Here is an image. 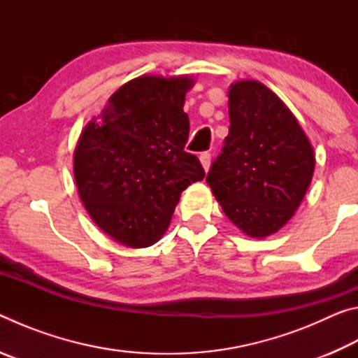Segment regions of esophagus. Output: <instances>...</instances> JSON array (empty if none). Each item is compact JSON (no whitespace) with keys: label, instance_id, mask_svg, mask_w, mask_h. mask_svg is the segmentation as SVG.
Masks as SVG:
<instances>
[{"label":"esophagus","instance_id":"1","mask_svg":"<svg viewBox=\"0 0 358 358\" xmlns=\"http://www.w3.org/2000/svg\"><path fill=\"white\" fill-rule=\"evenodd\" d=\"M199 157H201V162H202V166H203V171L208 172L210 164H211V155L208 153V151H205V153H202Z\"/></svg>","mask_w":358,"mask_h":358}]
</instances>
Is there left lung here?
I'll return each mask as SVG.
<instances>
[{
    "label": "left lung",
    "mask_w": 358,
    "mask_h": 358,
    "mask_svg": "<svg viewBox=\"0 0 358 358\" xmlns=\"http://www.w3.org/2000/svg\"><path fill=\"white\" fill-rule=\"evenodd\" d=\"M229 117V136L207 183L235 226L250 237H268L305 197L313 147L286 104L256 80L230 87Z\"/></svg>",
    "instance_id": "8db88e82"
}]
</instances>
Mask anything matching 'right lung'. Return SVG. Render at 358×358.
Instances as JSON below:
<instances>
[{"mask_svg":"<svg viewBox=\"0 0 358 358\" xmlns=\"http://www.w3.org/2000/svg\"><path fill=\"white\" fill-rule=\"evenodd\" d=\"M189 77L142 76L108 99L78 138L74 177L92 220L118 243L147 248L166 232L181 191L205 171L186 153Z\"/></svg>","mask_w":358,"mask_h":358,"instance_id":"obj_1","label":"right lung"}]
</instances>
